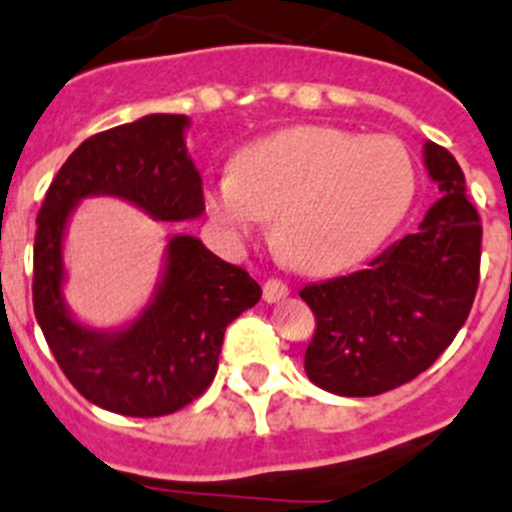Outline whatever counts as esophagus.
<instances>
[{"label": "esophagus", "instance_id": "obj_1", "mask_svg": "<svg viewBox=\"0 0 512 512\" xmlns=\"http://www.w3.org/2000/svg\"><path fill=\"white\" fill-rule=\"evenodd\" d=\"M285 295H288V285L280 283V280H267L262 285V298H265V303H278Z\"/></svg>", "mask_w": 512, "mask_h": 512}]
</instances>
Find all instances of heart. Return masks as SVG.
<instances>
[{"label": "heart", "mask_w": 512, "mask_h": 512, "mask_svg": "<svg viewBox=\"0 0 512 512\" xmlns=\"http://www.w3.org/2000/svg\"><path fill=\"white\" fill-rule=\"evenodd\" d=\"M417 194L412 156L394 138L293 126L242 148L232 176L212 181L204 207L240 242L272 219V242L305 272H338L369 257Z\"/></svg>", "instance_id": "obj_1"}]
</instances>
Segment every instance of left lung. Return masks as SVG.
<instances>
[{
  "label": "left lung",
  "mask_w": 512,
  "mask_h": 512,
  "mask_svg": "<svg viewBox=\"0 0 512 512\" xmlns=\"http://www.w3.org/2000/svg\"><path fill=\"white\" fill-rule=\"evenodd\" d=\"M442 197L414 234L346 278L305 285L315 315L305 374L338 396H376L427 371L465 326L480 283L482 227L465 174L447 148L424 143Z\"/></svg>",
  "instance_id": "left-lung-1"
}]
</instances>
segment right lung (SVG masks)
Here are the masks:
<instances>
[{"label":"right lung","instance_id":"1","mask_svg":"<svg viewBox=\"0 0 512 512\" xmlns=\"http://www.w3.org/2000/svg\"><path fill=\"white\" fill-rule=\"evenodd\" d=\"M189 118L151 113L80 143L37 214L32 303L52 356L95 407L123 417H164L197 399L217 374L224 331L262 298L242 267L191 234L166 242L154 295L118 328L80 323L65 303V234L78 204L116 197L156 222L204 214L202 176L186 148Z\"/></svg>","mask_w":512,"mask_h":512}]
</instances>
